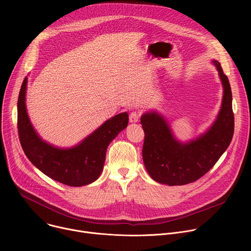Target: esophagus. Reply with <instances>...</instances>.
Returning <instances> with one entry per match:
<instances>
[{
	"label": "esophagus",
	"instance_id": "esophagus-1",
	"mask_svg": "<svg viewBox=\"0 0 251 251\" xmlns=\"http://www.w3.org/2000/svg\"><path fill=\"white\" fill-rule=\"evenodd\" d=\"M139 119H140V114H139V112H136V111L132 112L129 116V121L131 123H137L139 121Z\"/></svg>",
	"mask_w": 251,
	"mask_h": 251
}]
</instances>
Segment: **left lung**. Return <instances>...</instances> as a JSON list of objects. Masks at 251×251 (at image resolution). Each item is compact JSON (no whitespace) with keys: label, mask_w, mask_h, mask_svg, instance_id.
Here are the masks:
<instances>
[{"label":"left lung","mask_w":251,"mask_h":251,"mask_svg":"<svg viewBox=\"0 0 251 251\" xmlns=\"http://www.w3.org/2000/svg\"><path fill=\"white\" fill-rule=\"evenodd\" d=\"M223 84L224 94L220 112L212 125L196 139L178 141L167 119L156 111L141 116L145 133L143 162L154 181L168 186L193 183L206 174L229 146L233 131L232 94L227 76L221 63L212 59Z\"/></svg>","instance_id":"1"}]
</instances>
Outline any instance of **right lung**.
Listing matches in <instances>:
<instances>
[{"label":"right lung","mask_w":251,"mask_h":251,"mask_svg":"<svg viewBox=\"0 0 251 251\" xmlns=\"http://www.w3.org/2000/svg\"><path fill=\"white\" fill-rule=\"evenodd\" d=\"M26 85L27 77L18 99V130L27 159L45 175L66 186L82 187L96 181L103 170L107 147L128 125V113L105 121L77 145L59 148L43 140L33 128L26 111Z\"/></svg>","instance_id":"right-lung-1"}]
</instances>
